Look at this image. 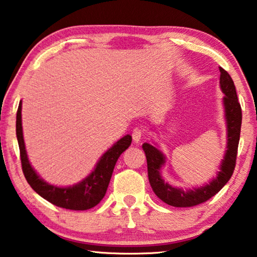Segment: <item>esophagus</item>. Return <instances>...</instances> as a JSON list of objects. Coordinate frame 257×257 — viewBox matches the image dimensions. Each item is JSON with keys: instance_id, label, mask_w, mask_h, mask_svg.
I'll return each instance as SVG.
<instances>
[{"instance_id": "esophagus-1", "label": "esophagus", "mask_w": 257, "mask_h": 257, "mask_svg": "<svg viewBox=\"0 0 257 257\" xmlns=\"http://www.w3.org/2000/svg\"><path fill=\"white\" fill-rule=\"evenodd\" d=\"M132 136H133L134 142H135V143H138V142H140L144 136V130L141 128H135L133 130Z\"/></svg>"}]
</instances>
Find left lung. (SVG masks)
Wrapping results in <instances>:
<instances>
[{"mask_svg": "<svg viewBox=\"0 0 257 257\" xmlns=\"http://www.w3.org/2000/svg\"><path fill=\"white\" fill-rule=\"evenodd\" d=\"M221 76L219 84L224 96L223 104L225 109V119L227 125V146L224 159L222 160L221 172H218L216 178H214L209 184L201 187H195L193 190H182L169 185L162 180L160 168L165 165V157L156 146L144 143L143 148L146 161H148V175L150 184L153 192L159 199L167 205L174 207H193L209 200L214 197L222 187L226 184L233 174L235 168V160L238 154V144L240 138V128H241V106L238 101L237 91L229 73L219 67Z\"/></svg>", "mask_w": 257, "mask_h": 257, "instance_id": "1", "label": "left lung"}]
</instances>
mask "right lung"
Listing matches in <instances>:
<instances>
[{
    "label": "right lung",
    "instance_id": "1",
    "mask_svg": "<svg viewBox=\"0 0 257 257\" xmlns=\"http://www.w3.org/2000/svg\"><path fill=\"white\" fill-rule=\"evenodd\" d=\"M16 134H17L23 173L25 175L28 184L36 193L49 202H51L52 205L70 210H87L98 205L106 193L117 159L132 144V136L127 135L122 137L103 154L95 170L88 177H85L82 182L73 186L58 187L44 182L35 173V170L32 168L30 161H28L23 136L22 101L19 103L17 111Z\"/></svg>",
    "mask_w": 257,
    "mask_h": 257
}]
</instances>
